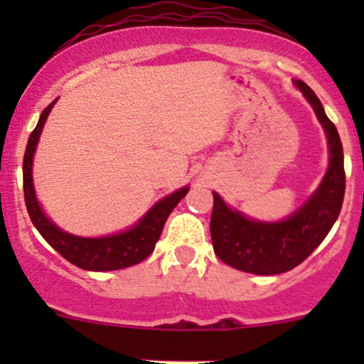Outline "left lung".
<instances>
[{
  "mask_svg": "<svg viewBox=\"0 0 364 364\" xmlns=\"http://www.w3.org/2000/svg\"><path fill=\"white\" fill-rule=\"evenodd\" d=\"M317 114L329 144V167L314 196L282 222H259L234 211L213 192L211 241L220 260L245 273L280 274L299 266L324 241L340 215L345 193L343 148L317 95L294 80Z\"/></svg>",
  "mask_w": 364,
  "mask_h": 364,
  "instance_id": "8db88e82",
  "label": "left lung"
}]
</instances>
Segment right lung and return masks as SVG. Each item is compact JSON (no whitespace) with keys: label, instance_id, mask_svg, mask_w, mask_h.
I'll use <instances>...</instances> for the list:
<instances>
[{"label":"right lung","instance_id":"add662e5","mask_svg":"<svg viewBox=\"0 0 364 364\" xmlns=\"http://www.w3.org/2000/svg\"><path fill=\"white\" fill-rule=\"evenodd\" d=\"M56 100H54L53 104L47 105V107L43 109V112L40 114L38 124H36L35 130L29 135V141L24 153V200L33 225L36 227V230L42 234L43 240H46L54 250L60 253V255H63L68 262L73 264V266L80 267V269L114 271L142 262L146 257L151 255V252L155 250V245L156 241L160 240V234L161 230H164V225L165 222H167L168 215H171L172 209L178 205L179 200L186 196L188 186H185V188L181 190H176L174 193H171V196L159 200V203L153 205V208L149 209L132 229L124 230V232L112 234V236L105 237H80L58 229V227L47 218L46 213L40 208L38 200H36L31 176L33 155H35V149L36 144H38L40 134H42L43 123H46L47 116H49L50 109L56 104Z\"/></svg>","mask_w":364,"mask_h":364}]
</instances>
